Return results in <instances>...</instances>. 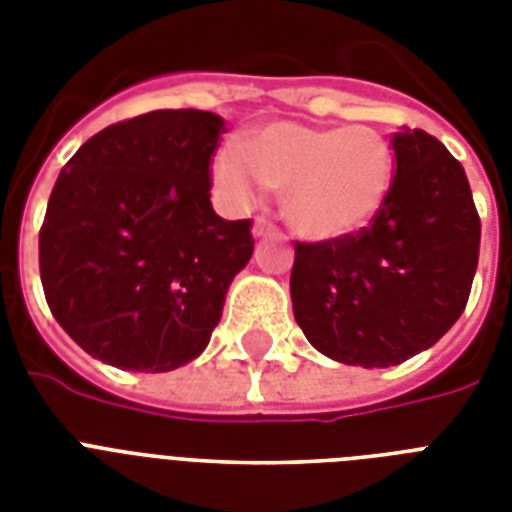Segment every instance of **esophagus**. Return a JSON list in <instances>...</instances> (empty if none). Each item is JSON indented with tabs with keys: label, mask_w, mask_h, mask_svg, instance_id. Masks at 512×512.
<instances>
[{
	"label": "esophagus",
	"mask_w": 512,
	"mask_h": 512,
	"mask_svg": "<svg viewBox=\"0 0 512 512\" xmlns=\"http://www.w3.org/2000/svg\"><path fill=\"white\" fill-rule=\"evenodd\" d=\"M252 233H255L257 239H260V236H273V233H279V228H276V225H273L268 217L260 215L255 220V225H252Z\"/></svg>",
	"instance_id": "1"
}]
</instances>
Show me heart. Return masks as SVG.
Instances as JSON below:
<instances>
[{"label":"heart","instance_id":"obj_1","mask_svg":"<svg viewBox=\"0 0 512 512\" xmlns=\"http://www.w3.org/2000/svg\"><path fill=\"white\" fill-rule=\"evenodd\" d=\"M212 175L236 201L252 199L257 185L281 191L284 217L300 236L332 241L366 228L382 209L393 183V148L369 124L273 122L241 148H223Z\"/></svg>","mask_w":512,"mask_h":512}]
</instances>
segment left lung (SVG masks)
Here are the masks:
<instances>
[{
  "mask_svg": "<svg viewBox=\"0 0 512 512\" xmlns=\"http://www.w3.org/2000/svg\"><path fill=\"white\" fill-rule=\"evenodd\" d=\"M396 170L358 233L295 241L292 305L313 348L353 366H396L436 345L468 305L481 217L468 175L425 130L393 132Z\"/></svg>",
  "mask_w": 512,
  "mask_h": 512,
  "instance_id": "left-lung-1",
  "label": "left lung"
}]
</instances>
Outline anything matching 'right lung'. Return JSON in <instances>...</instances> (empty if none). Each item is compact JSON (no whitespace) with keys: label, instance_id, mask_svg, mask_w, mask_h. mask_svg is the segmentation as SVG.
<instances>
[{"label":"right lung","instance_id":"1","mask_svg":"<svg viewBox=\"0 0 512 512\" xmlns=\"http://www.w3.org/2000/svg\"><path fill=\"white\" fill-rule=\"evenodd\" d=\"M220 132L209 111H151L92 135L60 170L39 273L52 316L92 358L170 372L207 348L255 249L252 220H223L209 201Z\"/></svg>","mask_w":512,"mask_h":512}]
</instances>
